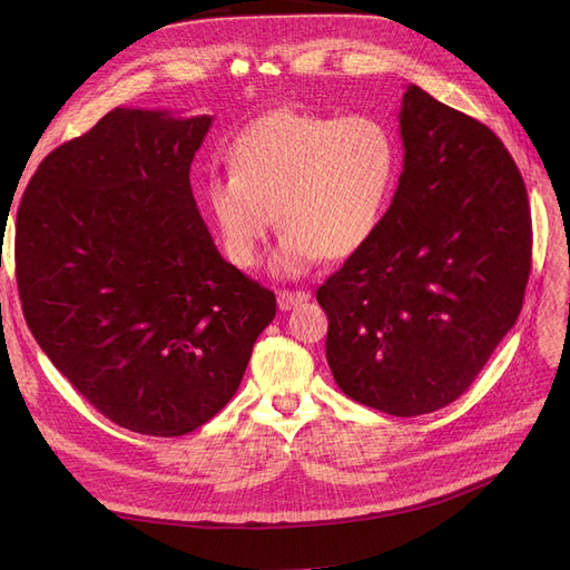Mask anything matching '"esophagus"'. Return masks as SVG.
Wrapping results in <instances>:
<instances>
[{
    "label": "esophagus",
    "instance_id": "1",
    "mask_svg": "<svg viewBox=\"0 0 570 570\" xmlns=\"http://www.w3.org/2000/svg\"><path fill=\"white\" fill-rule=\"evenodd\" d=\"M308 299V292H304V289H281L278 292V306H281V312H289V308H295V306H299V304H304Z\"/></svg>",
    "mask_w": 570,
    "mask_h": 570
}]
</instances>
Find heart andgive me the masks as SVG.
<instances>
[{
    "label": "heart",
    "instance_id": "1",
    "mask_svg": "<svg viewBox=\"0 0 570 570\" xmlns=\"http://www.w3.org/2000/svg\"><path fill=\"white\" fill-rule=\"evenodd\" d=\"M230 174L206 183V204L230 262L252 268L271 228H283L271 268L283 278L318 258L340 262L368 245L402 170L400 140L368 114L273 109L230 147Z\"/></svg>",
    "mask_w": 570,
    "mask_h": 570
}]
</instances>
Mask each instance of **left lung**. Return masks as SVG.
<instances>
[{
	"label": "left lung",
	"instance_id": "1",
	"mask_svg": "<svg viewBox=\"0 0 570 570\" xmlns=\"http://www.w3.org/2000/svg\"><path fill=\"white\" fill-rule=\"evenodd\" d=\"M400 130L404 170L381 228L316 299L337 387L409 419L459 400L513 327L532 223L521 170L480 120L409 85Z\"/></svg>",
	"mask_w": 570,
	"mask_h": 570
}]
</instances>
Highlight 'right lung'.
<instances>
[{
    "mask_svg": "<svg viewBox=\"0 0 570 570\" xmlns=\"http://www.w3.org/2000/svg\"><path fill=\"white\" fill-rule=\"evenodd\" d=\"M212 116L114 109L49 151L16 214V283L42 352L132 433L187 435L226 406L275 295L223 258L189 166Z\"/></svg>",
    "mask_w": 570,
    "mask_h": 570,
    "instance_id": "obj_1",
    "label": "right lung"
}]
</instances>
